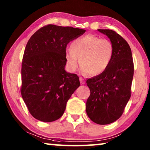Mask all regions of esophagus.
<instances>
[{"label": "esophagus", "instance_id": "1", "mask_svg": "<svg viewBox=\"0 0 150 150\" xmlns=\"http://www.w3.org/2000/svg\"><path fill=\"white\" fill-rule=\"evenodd\" d=\"M79 79H80V82H81V84H85V79H84V78H83V77H80Z\"/></svg>", "mask_w": 150, "mask_h": 150}]
</instances>
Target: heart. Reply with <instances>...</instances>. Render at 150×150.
Listing matches in <instances>:
<instances>
[{"label": "heart", "mask_w": 150, "mask_h": 150, "mask_svg": "<svg viewBox=\"0 0 150 150\" xmlns=\"http://www.w3.org/2000/svg\"><path fill=\"white\" fill-rule=\"evenodd\" d=\"M113 55V45L109 40L91 34L75 40L65 52L66 63L71 70L77 69L80 59L83 72L93 76L107 69Z\"/></svg>", "instance_id": "obj_1"}]
</instances>
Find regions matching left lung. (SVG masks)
Returning <instances> with one entry per match:
<instances>
[{"instance_id":"left-lung-1","label":"left lung","mask_w":150,"mask_h":150,"mask_svg":"<svg viewBox=\"0 0 150 150\" xmlns=\"http://www.w3.org/2000/svg\"><path fill=\"white\" fill-rule=\"evenodd\" d=\"M97 30L110 39L114 55L105 71L87 81L91 94L86 112L94 122L105 125L120 117L130 99L134 63L130 45L121 35L112 30Z\"/></svg>"}]
</instances>
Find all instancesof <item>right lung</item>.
Masks as SVG:
<instances>
[{
    "instance_id": "add662e5",
    "label": "right lung",
    "mask_w": 150,
    "mask_h": 150,
    "mask_svg": "<svg viewBox=\"0 0 150 150\" xmlns=\"http://www.w3.org/2000/svg\"><path fill=\"white\" fill-rule=\"evenodd\" d=\"M86 32L73 27L49 24L33 34L25 48L22 63L21 95L37 120L59 119L72 94L80 86L76 74L65 70L67 45Z\"/></svg>"
}]
</instances>
